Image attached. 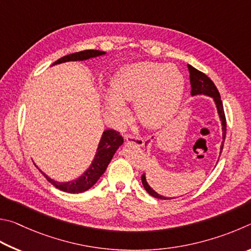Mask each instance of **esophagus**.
<instances>
[{
  "label": "esophagus",
  "mask_w": 251,
  "mask_h": 251,
  "mask_svg": "<svg viewBox=\"0 0 251 251\" xmlns=\"http://www.w3.org/2000/svg\"><path fill=\"white\" fill-rule=\"evenodd\" d=\"M126 142L134 143V144H137V146H139V147H143L144 146V141H143L142 138L134 137V135H132V134L126 135Z\"/></svg>",
  "instance_id": "obj_1"
}]
</instances>
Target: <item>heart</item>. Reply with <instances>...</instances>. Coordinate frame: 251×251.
Here are the masks:
<instances>
[{"label": "heart", "mask_w": 251, "mask_h": 251, "mask_svg": "<svg viewBox=\"0 0 251 251\" xmlns=\"http://www.w3.org/2000/svg\"><path fill=\"white\" fill-rule=\"evenodd\" d=\"M185 89L182 73L173 65L152 61L123 66L111 80L112 95L104 96L108 109L118 121L129 118L126 101H135L139 120L148 128H160L172 119Z\"/></svg>", "instance_id": "heart-1"}]
</instances>
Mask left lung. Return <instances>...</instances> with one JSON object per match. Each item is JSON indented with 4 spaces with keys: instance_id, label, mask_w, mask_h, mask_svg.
<instances>
[{
    "instance_id": "obj_1",
    "label": "left lung",
    "mask_w": 251,
    "mask_h": 251,
    "mask_svg": "<svg viewBox=\"0 0 251 251\" xmlns=\"http://www.w3.org/2000/svg\"><path fill=\"white\" fill-rule=\"evenodd\" d=\"M187 68H188V72H190V80H191V87H192L191 95L192 96L205 95V96L212 97L215 101V104H216L218 116H219V119H221L222 126H223V128H222L223 129V142L221 146V153H222V150L224 148V141H225V137H226V117H225V112H224V107H223V102L221 99V95H219V92L217 90L216 86H215V83L210 80V78L206 76L204 73L200 72V70H197L196 68H194L191 65H187ZM141 181H142L144 188H146V191L151 196L155 197V199H160V200H171L170 197H165V196L157 194V193L153 190L150 185H149L147 182L146 174H142Z\"/></svg>"
}]
</instances>
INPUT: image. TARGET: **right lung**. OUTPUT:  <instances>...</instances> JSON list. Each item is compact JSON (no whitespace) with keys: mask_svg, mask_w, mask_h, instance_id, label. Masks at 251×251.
<instances>
[{"mask_svg":"<svg viewBox=\"0 0 251 251\" xmlns=\"http://www.w3.org/2000/svg\"><path fill=\"white\" fill-rule=\"evenodd\" d=\"M104 51L96 50H82L78 52H74L67 56H64L56 60L52 65L66 63V61H77V60H87L89 58H94V57H98L101 55H104ZM123 143V138L120 135V133L117 132L116 130L109 129L105 130L102 133V137L99 142L98 149H97V153L95 155V159L92 161L91 165L89 166L85 173L81 176H79L77 179L70 182L60 183L57 182L55 179H51L48 177L45 173L44 176L47 178V181L51 183L56 188H58L60 191L67 192V193H82L89 190L97 183V181L100 178L101 175L104 173V171L107 170L110 161L112 160L114 153L121 147Z\"/></svg>","mask_w":251,"mask_h":251,"instance_id":"obj_1","label":"right lung"}]
</instances>
